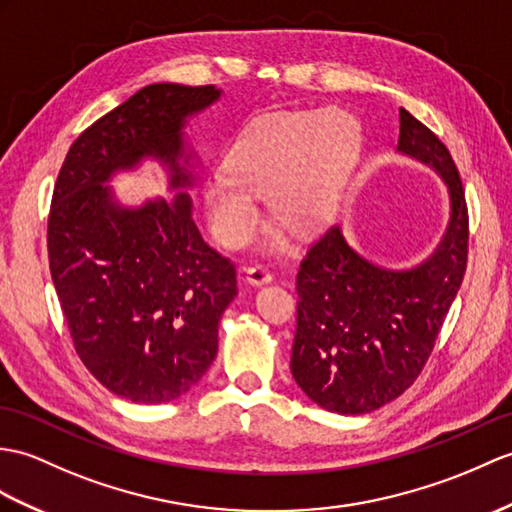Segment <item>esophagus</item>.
<instances>
[{
    "label": "esophagus",
    "mask_w": 512,
    "mask_h": 512,
    "mask_svg": "<svg viewBox=\"0 0 512 512\" xmlns=\"http://www.w3.org/2000/svg\"><path fill=\"white\" fill-rule=\"evenodd\" d=\"M244 275L246 281L251 285H266L272 281V275L264 268V266H251V268H244Z\"/></svg>",
    "instance_id": "34e87169"
}]
</instances>
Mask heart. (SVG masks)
<instances>
[{
  "instance_id": "1",
  "label": "heart",
  "mask_w": 512,
  "mask_h": 512,
  "mask_svg": "<svg viewBox=\"0 0 512 512\" xmlns=\"http://www.w3.org/2000/svg\"><path fill=\"white\" fill-rule=\"evenodd\" d=\"M360 152V130L340 109L261 117L235 137L224 170L202 183L209 229L237 248L259 224L255 196L294 233H310L334 216Z\"/></svg>"
}]
</instances>
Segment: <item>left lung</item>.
Listing matches in <instances>:
<instances>
[{
  "instance_id": "1",
  "label": "left lung",
  "mask_w": 512,
  "mask_h": 512,
  "mask_svg": "<svg viewBox=\"0 0 512 512\" xmlns=\"http://www.w3.org/2000/svg\"><path fill=\"white\" fill-rule=\"evenodd\" d=\"M397 154L434 170L449 218L434 251L408 268H386L347 242L340 224L303 259L292 377L316 406L366 414L408 390L430 358L467 268L469 218L458 170L430 128L399 109Z\"/></svg>"
}]
</instances>
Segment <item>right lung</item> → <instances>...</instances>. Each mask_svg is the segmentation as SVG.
I'll return each mask as SVG.
<instances>
[{
	"label": "right lung",
	"instance_id": "obj_1",
	"mask_svg": "<svg viewBox=\"0 0 512 512\" xmlns=\"http://www.w3.org/2000/svg\"><path fill=\"white\" fill-rule=\"evenodd\" d=\"M222 89H139L71 144L47 220L52 281L76 351L98 382L133 403L194 388L218 353L235 268L192 218L202 161L187 124ZM152 160L172 197L126 206L110 183Z\"/></svg>",
	"mask_w": 512,
	"mask_h": 512
}]
</instances>
